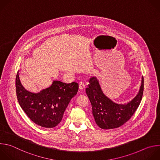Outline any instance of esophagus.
<instances>
[{"instance_id":"esophagus-1","label":"esophagus","mask_w":160,"mask_h":160,"mask_svg":"<svg viewBox=\"0 0 160 160\" xmlns=\"http://www.w3.org/2000/svg\"><path fill=\"white\" fill-rule=\"evenodd\" d=\"M85 87V84L83 82H80L79 83V88L80 90H83L84 89Z\"/></svg>"}]
</instances>
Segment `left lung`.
<instances>
[{
  "instance_id": "obj_1",
  "label": "left lung",
  "mask_w": 160,
  "mask_h": 160,
  "mask_svg": "<svg viewBox=\"0 0 160 160\" xmlns=\"http://www.w3.org/2000/svg\"><path fill=\"white\" fill-rule=\"evenodd\" d=\"M144 90V78L136 96L127 103L114 102L103 93L98 81L91 77L86 93L92 104V114L97 126L101 129L118 128L128 121L141 103Z\"/></svg>"
}]
</instances>
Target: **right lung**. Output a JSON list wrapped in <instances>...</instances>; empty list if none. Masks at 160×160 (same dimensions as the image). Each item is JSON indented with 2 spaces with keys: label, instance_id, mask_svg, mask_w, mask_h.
Returning <instances> with one entry per match:
<instances>
[{
  "label": "right lung",
  "instance_id": "right-lung-1",
  "mask_svg": "<svg viewBox=\"0 0 160 160\" xmlns=\"http://www.w3.org/2000/svg\"><path fill=\"white\" fill-rule=\"evenodd\" d=\"M16 90L19 103L29 119L39 126L52 128L61 122L68 105L78 90V84L54 80L49 87L32 93L22 85L18 71Z\"/></svg>",
  "mask_w": 160,
  "mask_h": 160
}]
</instances>
